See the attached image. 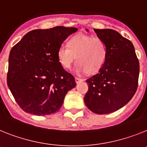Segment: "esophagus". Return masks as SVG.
Instances as JSON below:
<instances>
[{
    "label": "esophagus",
    "instance_id": "34e87169",
    "mask_svg": "<svg viewBox=\"0 0 147 147\" xmlns=\"http://www.w3.org/2000/svg\"><path fill=\"white\" fill-rule=\"evenodd\" d=\"M84 80L81 78H75V82H76V84H78V83L81 82V81H83Z\"/></svg>",
    "mask_w": 147,
    "mask_h": 147
}]
</instances>
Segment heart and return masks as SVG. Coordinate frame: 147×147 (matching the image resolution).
Here are the masks:
<instances>
[{
    "instance_id": "heart-1",
    "label": "heart",
    "mask_w": 147,
    "mask_h": 147,
    "mask_svg": "<svg viewBox=\"0 0 147 147\" xmlns=\"http://www.w3.org/2000/svg\"><path fill=\"white\" fill-rule=\"evenodd\" d=\"M67 45H61L57 52L58 61L63 68H71L76 58V72L94 74L105 63L107 49L100 38L79 34L70 38Z\"/></svg>"
}]
</instances>
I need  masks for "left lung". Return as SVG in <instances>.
<instances>
[{
    "label": "left lung",
    "instance_id": "obj_1",
    "mask_svg": "<svg viewBox=\"0 0 147 147\" xmlns=\"http://www.w3.org/2000/svg\"><path fill=\"white\" fill-rule=\"evenodd\" d=\"M94 31L105 43L107 58L98 73L86 80L89 90L84 102L92 112L104 115L122 108L134 96L138 84L139 61L132 42L118 32Z\"/></svg>",
    "mask_w": 147,
    "mask_h": 147
}]
</instances>
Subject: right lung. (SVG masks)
Listing matches in <instances>:
<instances>
[{"instance_id":"right-lung-1","label":"right lung","mask_w":147,"mask_h":147,"mask_svg":"<svg viewBox=\"0 0 147 147\" xmlns=\"http://www.w3.org/2000/svg\"><path fill=\"white\" fill-rule=\"evenodd\" d=\"M77 28L35 29L10 51L7 84L24 112L47 115L58 112L68 91L76 86L73 75L58 61L57 52Z\"/></svg>"}]
</instances>
